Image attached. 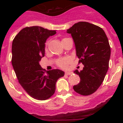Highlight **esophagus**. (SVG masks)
I'll return each mask as SVG.
<instances>
[{
    "label": "esophagus",
    "instance_id": "34e87169",
    "mask_svg": "<svg viewBox=\"0 0 123 123\" xmlns=\"http://www.w3.org/2000/svg\"><path fill=\"white\" fill-rule=\"evenodd\" d=\"M73 73V72H69V71H66L65 72V74H67V75H71Z\"/></svg>",
    "mask_w": 123,
    "mask_h": 123
}]
</instances>
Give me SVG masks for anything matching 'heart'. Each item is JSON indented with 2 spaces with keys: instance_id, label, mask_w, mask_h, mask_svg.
Returning <instances> with one entry per match:
<instances>
[{
  "instance_id": "b5f03b06",
  "label": "heart",
  "mask_w": 123,
  "mask_h": 123,
  "mask_svg": "<svg viewBox=\"0 0 123 123\" xmlns=\"http://www.w3.org/2000/svg\"><path fill=\"white\" fill-rule=\"evenodd\" d=\"M67 39V38H64L63 39L62 41L64 39ZM47 45H48V42H47L45 43V49H47ZM71 59L69 58V57H64V58H60V59L57 60L56 62V65L59 67L60 68H63V69H67L69 65L71 63Z\"/></svg>"
}]
</instances>
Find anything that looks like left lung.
Listing matches in <instances>:
<instances>
[{
    "instance_id": "obj_1",
    "label": "left lung",
    "mask_w": 123,
    "mask_h": 123,
    "mask_svg": "<svg viewBox=\"0 0 123 123\" xmlns=\"http://www.w3.org/2000/svg\"><path fill=\"white\" fill-rule=\"evenodd\" d=\"M74 42L79 63L82 71H74L79 75L80 82L73 86L81 95H89L98 89L104 80L108 67L111 49L106 34L94 24L81 21L67 30Z\"/></svg>"
}]
</instances>
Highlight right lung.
<instances>
[{"mask_svg": "<svg viewBox=\"0 0 123 123\" xmlns=\"http://www.w3.org/2000/svg\"><path fill=\"white\" fill-rule=\"evenodd\" d=\"M55 34L41 26L26 27L13 40L12 64L18 82L31 97L39 100L54 95L56 81L64 76L60 69L46 71L39 65L47 39Z\"/></svg>", "mask_w": 123, "mask_h": 123, "instance_id": "1", "label": "right lung"}]
</instances>
